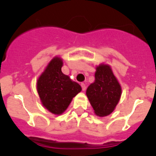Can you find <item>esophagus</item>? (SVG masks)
<instances>
[{
	"mask_svg": "<svg viewBox=\"0 0 156 156\" xmlns=\"http://www.w3.org/2000/svg\"><path fill=\"white\" fill-rule=\"evenodd\" d=\"M81 87H82V90H86V85H85V83H81Z\"/></svg>",
	"mask_w": 156,
	"mask_h": 156,
	"instance_id": "34e87169",
	"label": "esophagus"
}]
</instances>
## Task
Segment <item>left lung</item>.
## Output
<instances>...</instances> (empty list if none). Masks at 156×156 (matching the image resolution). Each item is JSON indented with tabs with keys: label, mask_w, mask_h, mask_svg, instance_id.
Returning <instances> with one entry per match:
<instances>
[{
	"label": "left lung",
	"mask_w": 156,
	"mask_h": 156,
	"mask_svg": "<svg viewBox=\"0 0 156 156\" xmlns=\"http://www.w3.org/2000/svg\"><path fill=\"white\" fill-rule=\"evenodd\" d=\"M95 80L87 89V97L94 112L99 117L110 115L120 100L122 87L109 65L96 66Z\"/></svg>",
	"instance_id": "8db88e82"
}]
</instances>
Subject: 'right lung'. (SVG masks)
<instances>
[{"label": "right lung", "instance_id": "add662e5", "mask_svg": "<svg viewBox=\"0 0 156 156\" xmlns=\"http://www.w3.org/2000/svg\"><path fill=\"white\" fill-rule=\"evenodd\" d=\"M62 66L61 58L54 57L37 80V90L41 104L55 115L62 114L73 98L82 90L79 83L62 72Z\"/></svg>", "mask_w": 156, "mask_h": 156}]
</instances>
